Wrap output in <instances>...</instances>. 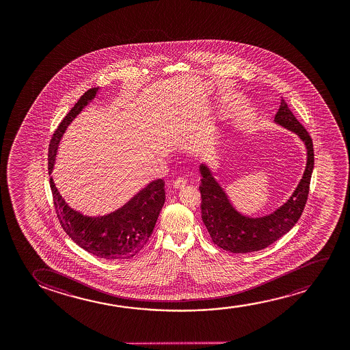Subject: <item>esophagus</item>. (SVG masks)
I'll list each match as a JSON object with an SVG mask.
<instances>
[{
  "label": "esophagus",
  "mask_w": 350,
  "mask_h": 350,
  "mask_svg": "<svg viewBox=\"0 0 350 350\" xmlns=\"http://www.w3.org/2000/svg\"><path fill=\"white\" fill-rule=\"evenodd\" d=\"M187 178L185 177H178L176 180H174V187L176 189H182V187H185L187 185Z\"/></svg>",
  "instance_id": "esophagus-1"
}]
</instances>
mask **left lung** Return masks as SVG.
<instances>
[{
    "label": "left lung",
    "instance_id": "8db88e82",
    "mask_svg": "<svg viewBox=\"0 0 350 350\" xmlns=\"http://www.w3.org/2000/svg\"><path fill=\"white\" fill-rule=\"evenodd\" d=\"M275 122L300 136L307 148L306 170L293 196L280 209L264 217L241 215L230 206L225 191L215 182L206 165L201 166L202 220L214 244L233 254H247L268 247L292 230L306 206L314 152L310 134L295 118L284 99L275 116Z\"/></svg>",
    "mask_w": 350,
    "mask_h": 350
}]
</instances>
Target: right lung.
Masks as SVG:
<instances>
[{"instance_id": "right-lung-1", "label": "right lung", "mask_w": 350, "mask_h": 350, "mask_svg": "<svg viewBox=\"0 0 350 350\" xmlns=\"http://www.w3.org/2000/svg\"><path fill=\"white\" fill-rule=\"evenodd\" d=\"M98 90L83 93L55 130L49 144L48 170L51 173L59 139L82 109L92 100ZM53 206L64 232L87 252L100 258L129 259L135 257L148 243L159 214L165 203V182L158 179L148 184L125 206L109 215L90 217L68 206L50 178Z\"/></svg>"}]
</instances>
